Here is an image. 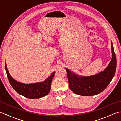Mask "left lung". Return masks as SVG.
<instances>
[{
	"label": "left lung",
	"instance_id": "obj_1",
	"mask_svg": "<svg viewBox=\"0 0 121 121\" xmlns=\"http://www.w3.org/2000/svg\"><path fill=\"white\" fill-rule=\"evenodd\" d=\"M112 59L106 69L96 75L79 76L65 68L70 88L81 96H94L104 91L111 82L116 71L117 59L111 42Z\"/></svg>",
	"mask_w": 121,
	"mask_h": 121
}]
</instances>
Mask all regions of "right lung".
I'll list each match as a JSON object with an SVG mask.
<instances>
[{
    "instance_id": "obj_1",
    "label": "right lung",
    "mask_w": 121,
    "mask_h": 121,
    "mask_svg": "<svg viewBox=\"0 0 121 121\" xmlns=\"http://www.w3.org/2000/svg\"><path fill=\"white\" fill-rule=\"evenodd\" d=\"M5 69L10 85L17 93L22 96L30 99L40 98L47 95L50 92L51 83L55 72H53L48 78L43 82L25 84L18 82L12 78L7 69L6 63H5Z\"/></svg>"
}]
</instances>
